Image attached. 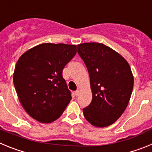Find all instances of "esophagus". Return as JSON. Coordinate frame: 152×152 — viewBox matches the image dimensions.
Listing matches in <instances>:
<instances>
[{"label": "esophagus", "instance_id": "obj_1", "mask_svg": "<svg viewBox=\"0 0 152 152\" xmlns=\"http://www.w3.org/2000/svg\"><path fill=\"white\" fill-rule=\"evenodd\" d=\"M79 94H80V90L77 89V91H75V95H76V96H78Z\"/></svg>", "mask_w": 152, "mask_h": 152}]
</instances>
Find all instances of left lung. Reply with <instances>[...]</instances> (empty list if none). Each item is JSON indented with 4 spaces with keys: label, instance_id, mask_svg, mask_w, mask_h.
Instances as JSON below:
<instances>
[{
    "label": "left lung",
    "instance_id": "8db88e82",
    "mask_svg": "<svg viewBox=\"0 0 152 152\" xmlns=\"http://www.w3.org/2000/svg\"><path fill=\"white\" fill-rule=\"evenodd\" d=\"M77 53L88 70L92 101L83 109L93 126L106 127L117 120L128 105L134 79L129 64L110 47L97 42L77 45Z\"/></svg>",
    "mask_w": 152,
    "mask_h": 152
}]
</instances>
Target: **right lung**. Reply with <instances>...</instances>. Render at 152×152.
<instances>
[{
    "label": "right lung",
    "mask_w": 152,
    "mask_h": 152,
    "mask_svg": "<svg viewBox=\"0 0 152 152\" xmlns=\"http://www.w3.org/2000/svg\"><path fill=\"white\" fill-rule=\"evenodd\" d=\"M77 46L44 43L23 54L16 64L13 84L26 112L40 123L59 118L72 99L63 78L64 66L73 58Z\"/></svg>",
    "instance_id": "add662e5"
}]
</instances>
